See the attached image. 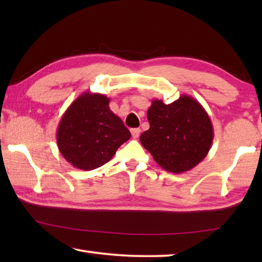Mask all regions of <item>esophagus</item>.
Listing matches in <instances>:
<instances>
[{
	"mask_svg": "<svg viewBox=\"0 0 262 262\" xmlns=\"http://www.w3.org/2000/svg\"><path fill=\"white\" fill-rule=\"evenodd\" d=\"M130 133H132V136L134 137V139H137V137H139L141 134V129L140 128H133V129H130Z\"/></svg>",
	"mask_w": 262,
	"mask_h": 262,
	"instance_id": "obj_1",
	"label": "esophagus"
}]
</instances>
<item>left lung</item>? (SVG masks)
Instances as JSON below:
<instances>
[{
  "mask_svg": "<svg viewBox=\"0 0 262 262\" xmlns=\"http://www.w3.org/2000/svg\"><path fill=\"white\" fill-rule=\"evenodd\" d=\"M147 117L150 128L141 134V144L165 171H189L209 152L214 129L206 110L193 97L181 95L167 105L154 99Z\"/></svg>",
  "mask_w": 262,
  "mask_h": 262,
  "instance_id": "left-lung-1",
  "label": "left lung"
}]
</instances>
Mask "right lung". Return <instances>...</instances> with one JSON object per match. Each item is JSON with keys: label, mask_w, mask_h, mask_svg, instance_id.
<instances>
[{"label": "right lung", "mask_w": 262, "mask_h": 262, "mask_svg": "<svg viewBox=\"0 0 262 262\" xmlns=\"http://www.w3.org/2000/svg\"><path fill=\"white\" fill-rule=\"evenodd\" d=\"M108 104L106 96L86 91L62 115L56 130L57 148L74 167L84 171L100 167L130 139V132Z\"/></svg>", "instance_id": "right-lung-1"}]
</instances>
